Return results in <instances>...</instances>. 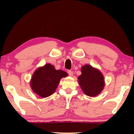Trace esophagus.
<instances>
[{
    "label": "esophagus",
    "mask_w": 134,
    "mask_h": 134,
    "mask_svg": "<svg viewBox=\"0 0 134 134\" xmlns=\"http://www.w3.org/2000/svg\"><path fill=\"white\" fill-rule=\"evenodd\" d=\"M67 73H68V74L70 76H73V72H72V70H68V71H67Z\"/></svg>",
    "instance_id": "esophagus-1"
}]
</instances>
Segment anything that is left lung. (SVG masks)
<instances>
[{
	"mask_svg": "<svg viewBox=\"0 0 134 134\" xmlns=\"http://www.w3.org/2000/svg\"><path fill=\"white\" fill-rule=\"evenodd\" d=\"M82 74L79 76V84L86 94L96 96L104 86V77L98 70L90 65H85L81 68Z\"/></svg>",
	"mask_w": 134,
	"mask_h": 134,
	"instance_id": "1",
	"label": "left lung"
}]
</instances>
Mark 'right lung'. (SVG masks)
Here are the masks:
<instances>
[{
    "mask_svg": "<svg viewBox=\"0 0 134 134\" xmlns=\"http://www.w3.org/2000/svg\"><path fill=\"white\" fill-rule=\"evenodd\" d=\"M68 76L62 70H55L51 64L38 68L33 74L31 87L35 93L42 98L52 95L56 90L61 78Z\"/></svg>",
    "mask_w": 134,
    "mask_h": 134,
    "instance_id": "add662e5",
    "label": "right lung"
}]
</instances>
